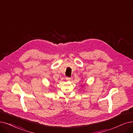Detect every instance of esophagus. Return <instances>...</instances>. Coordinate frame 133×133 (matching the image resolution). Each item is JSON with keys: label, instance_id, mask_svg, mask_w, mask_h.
Segmentation results:
<instances>
[{"label": "esophagus", "instance_id": "1", "mask_svg": "<svg viewBox=\"0 0 133 133\" xmlns=\"http://www.w3.org/2000/svg\"><path fill=\"white\" fill-rule=\"evenodd\" d=\"M65 79H66V81H70L71 78H70V77H66Z\"/></svg>", "mask_w": 133, "mask_h": 133}]
</instances>
